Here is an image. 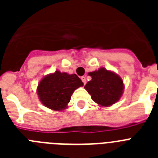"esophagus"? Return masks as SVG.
Masks as SVG:
<instances>
[{
    "label": "esophagus",
    "mask_w": 158,
    "mask_h": 158,
    "mask_svg": "<svg viewBox=\"0 0 158 158\" xmlns=\"http://www.w3.org/2000/svg\"><path fill=\"white\" fill-rule=\"evenodd\" d=\"M81 81H82V82H83V83H84V85H85V84H86V78H85V77H81Z\"/></svg>",
    "instance_id": "obj_1"
}]
</instances>
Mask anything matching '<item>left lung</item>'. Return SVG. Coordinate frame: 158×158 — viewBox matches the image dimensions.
<instances>
[{"label":"left lung","mask_w":158,"mask_h":158,"mask_svg":"<svg viewBox=\"0 0 158 158\" xmlns=\"http://www.w3.org/2000/svg\"><path fill=\"white\" fill-rule=\"evenodd\" d=\"M92 77L85 86L94 102L102 107H109L115 104L122 96L124 85L122 78L105 68L89 73Z\"/></svg>","instance_id":"obj_1"}]
</instances>
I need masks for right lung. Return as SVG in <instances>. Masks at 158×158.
Returning a JSON list of instances; mask_svg holds the SVG:
<instances>
[{
    "label": "right lung",
    "instance_id": "add662e5",
    "mask_svg": "<svg viewBox=\"0 0 158 158\" xmlns=\"http://www.w3.org/2000/svg\"><path fill=\"white\" fill-rule=\"evenodd\" d=\"M83 85L76 74L57 70L40 81L37 94L43 105L54 111H62L67 107L73 92Z\"/></svg>",
    "mask_w": 158,
    "mask_h": 158
}]
</instances>
